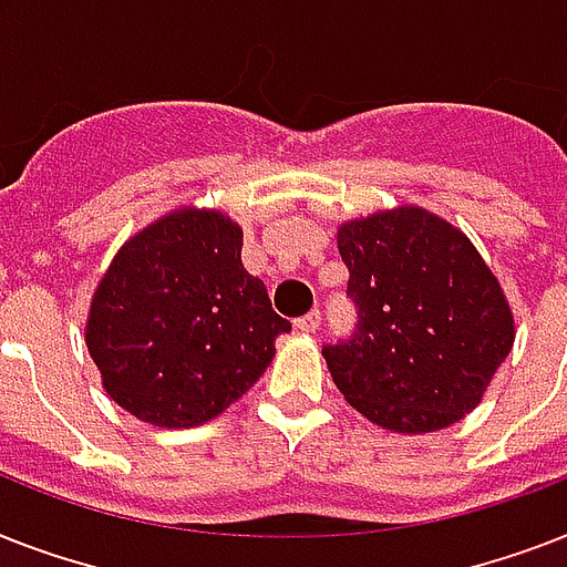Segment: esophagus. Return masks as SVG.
I'll list each match as a JSON object with an SVG mask.
<instances>
[{
	"instance_id": "esophagus-1",
	"label": "esophagus",
	"mask_w": 567,
	"mask_h": 567,
	"mask_svg": "<svg viewBox=\"0 0 567 567\" xmlns=\"http://www.w3.org/2000/svg\"><path fill=\"white\" fill-rule=\"evenodd\" d=\"M293 327L300 329V332H315L320 327V311L311 309L309 315H302V318L293 320Z\"/></svg>"
}]
</instances>
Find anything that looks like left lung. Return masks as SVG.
Masks as SVG:
<instances>
[{
	"mask_svg": "<svg viewBox=\"0 0 567 567\" xmlns=\"http://www.w3.org/2000/svg\"><path fill=\"white\" fill-rule=\"evenodd\" d=\"M355 332L323 347L338 391L382 430L462 421L515 344L501 282L465 231L417 205L338 229Z\"/></svg>",
	"mask_w": 567,
	"mask_h": 567,
	"instance_id": "obj_1",
	"label": "left lung"
}]
</instances>
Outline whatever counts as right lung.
I'll return each mask as SVG.
<instances>
[{
    "mask_svg": "<svg viewBox=\"0 0 567 567\" xmlns=\"http://www.w3.org/2000/svg\"><path fill=\"white\" fill-rule=\"evenodd\" d=\"M240 247L226 214L179 208L128 238L96 285L84 341L109 396L137 421L199 426L267 371L291 323Z\"/></svg>",
    "mask_w": 567,
    "mask_h": 567,
    "instance_id": "add662e5",
    "label": "right lung"
}]
</instances>
